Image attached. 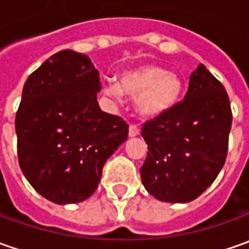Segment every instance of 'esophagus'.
<instances>
[{
    "instance_id": "34e87169",
    "label": "esophagus",
    "mask_w": 249,
    "mask_h": 249,
    "mask_svg": "<svg viewBox=\"0 0 249 249\" xmlns=\"http://www.w3.org/2000/svg\"><path fill=\"white\" fill-rule=\"evenodd\" d=\"M128 133H129L131 138H133V136H138V135L141 133V129H139L135 124H131L129 125V131H128Z\"/></svg>"
}]
</instances>
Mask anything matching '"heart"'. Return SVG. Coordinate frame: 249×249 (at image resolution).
<instances>
[{
  "mask_svg": "<svg viewBox=\"0 0 249 249\" xmlns=\"http://www.w3.org/2000/svg\"><path fill=\"white\" fill-rule=\"evenodd\" d=\"M183 90L182 80L161 66L147 65L121 74L118 87L107 85L103 93L120 100L123 93L136 99L139 114L146 118L165 116L179 103Z\"/></svg>",
  "mask_w": 249,
  "mask_h": 249,
  "instance_id": "heart-1",
  "label": "heart"
}]
</instances>
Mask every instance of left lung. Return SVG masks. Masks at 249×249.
Segmentation results:
<instances>
[{"label":"left lung","instance_id":"left-lung-1","mask_svg":"<svg viewBox=\"0 0 249 249\" xmlns=\"http://www.w3.org/2000/svg\"><path fill=\"white\" fill-rule=\"evenodd\" d=\"M230 128L226 89L200 65L190 75L183 100L143 124L142 136L149 146L141 168L144 189L160 201L196 200L225 165Z\"/></svg>","mask_w":249,"mask_h":249}]
</instances>
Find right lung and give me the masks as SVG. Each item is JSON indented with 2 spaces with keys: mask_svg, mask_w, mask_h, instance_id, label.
I'll return each instance as SVG.
<instances>
[{
  "mask_svg": "<svg viewBox=\"0 0 249 249\" xmlns=\"http://www.w3.org/2000/svg\"><path fill=\"white\" fill-rule=\"evenodd\" d=\"M99 71L70 49L47 59L24 82L16 113L18 157L29 183L55 204L89 198L128 124L98 105Z\"/></svg>",
  "mask_w": 249,
  "mask_h": 249,
  "instance_id": "obj_1",
  "label": "right lung"
}]
</instances>
